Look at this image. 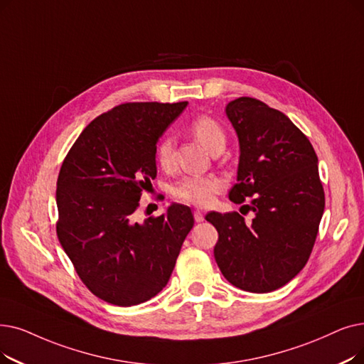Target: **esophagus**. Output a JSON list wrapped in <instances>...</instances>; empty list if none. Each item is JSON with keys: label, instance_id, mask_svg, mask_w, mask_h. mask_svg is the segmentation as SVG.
<instances>
[{"label": "esophagus", "instance_id": "1", "mask_svg": "<svg viewBox=\"0 0 364 364\" xmlns=\"http://www.w3.org/2000/svg\"><path fill=\"white\" fill-rule=\"evenodd\" d=\"M193 215H195V220L198 221V223H200V221L205 220V218H203V213H202L200 210H195V211H193Z\"/></svg>", "mask_w": 364, "mask_h": 364}]
</instances>
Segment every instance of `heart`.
<instances>
[{
	"label": "heart",
	"instance_id": "heart-1",
	"mask_svg": "<svg viewBox=\"0 0 364 364\" xmlns=\"http://www.w3.org/2000/svg\"><path fill=\"white\" fill-rule=\"evenodd\" d=\"M188 129L199 143L207 149L210 153L217 147L225 146V132L221 129L217 120L210 116H198L195 117ZM156 162L162 169L169 171L173 166V151L172 141L169 136H164L156 146ZM225 187V181L217 176H196V177H184L172 186L171 193L180 202L199 205L207 207L214 199V195L218 193Z\"/></svg>",
	"mask_w": 364,
	"mask_h": 364
}]
</instances>
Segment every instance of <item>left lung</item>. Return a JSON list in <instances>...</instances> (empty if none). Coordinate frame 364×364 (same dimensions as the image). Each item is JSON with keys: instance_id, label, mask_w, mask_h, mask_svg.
<instances>
[{"instance_id": "8db88e82", "label": "left lung", "mask_w": 364, "mask_h": 364, "mask_svg": "<svg viewBox=\"0 0 364 364\" xmlns=\"http://www.w3.org/2000/svg\"><path fill=\"white\" fill-rule=\"evenodd\" d=\"M240 139V165L229 199L255 213H208L217 229L221 274L245 291H274L306 264L324 213L318 159L306 135L284 113L242 97L226 105Z\"/></svg>"}]
</instances>
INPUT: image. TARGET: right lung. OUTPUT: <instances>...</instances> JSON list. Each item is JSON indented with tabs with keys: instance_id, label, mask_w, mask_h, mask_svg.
Wrapping results in <instances>:
<instances>
[{
	"instance_id": "add662e5",
	"label": "right lung",
	"mask_w": 364,
	"mask_h": 364,
	"mask_svg": "<svg viewBox=\"0 0 364 364\" xmlns=\"http://www.w3.org/2000/svg\"><path fill=\"white\" fill-rule=\"evenodd\" d=\"M187 101L126 102L92 120L62 162L56 233L85 286L117 306L154 297L169 281L193 228L192 210L172 203L135 221L156 177V144Z\"/></svg>"
}]
</instances>
